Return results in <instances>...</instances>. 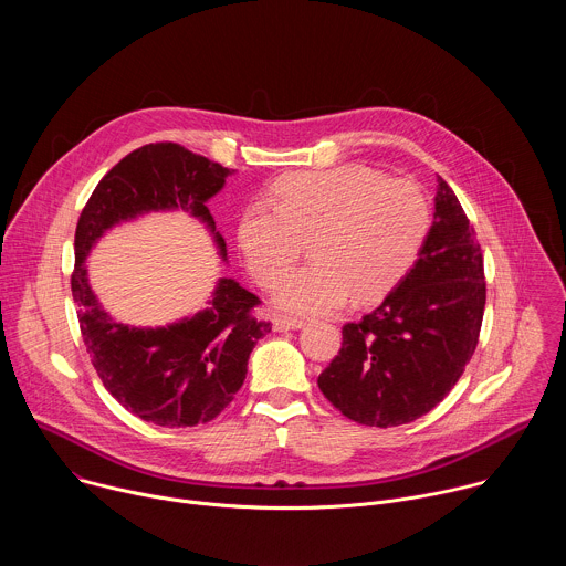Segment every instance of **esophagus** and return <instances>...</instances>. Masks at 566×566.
I'll return each mask as SVG.
<instances>
[{
  "label": "esophagus",
  "instance_id": "esophagus-1",
  "mask_svg": "<svg viewBox=\"0 0 566 566\" xmlns=\"http://www.w3.org/2000/svg\"><path fill=\"white\" fill-rule=\"evenodd\" d=\"M304 319L297 317H289V315H275L273 317V329L275 332H293V329H302Z\"/></svg>",
  "mask_w": 566,
  "mask_h": 566
}]
</instances>
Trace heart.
Instances as JSON below:
<instances>
[{"instance_id":"1","label":"heart","mask_w":566,"mask_h":566,"mask_svg":"<svg viewBox=\"0 0 566 566\" xmlns=\"http://www.w3.org/2000/svg\"><path fill=\"white\" fill-rule=\"evenodd\" d=\"M432 223L430 201L408 179L367 166H338L277 179L271 201L239 219V247L258 284L273 289L310 239L312 264L287 276L275 300L302 315L371 302L417 262Z\"/></svg>"}]
</instances>
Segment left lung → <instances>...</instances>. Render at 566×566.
<instances>
[{
    "mask_svg": "<svg viewBox=\"0 0 566 566\" xmlns=\"http://www.w3.org/2000/svg\"><path fill=\"white\" fill-rule=\"evenodd\" d=\"M483 255L452 188L439 177L434 221L417 264L358 322L317 376L336 410L360 426L412 423L441 402L472 358L483 306Z\"/></svg>",
    "mask_w": 566,
    "mask_h": 566,
    "instance_id": "1",
    "label": "left lung"
}]
</instances>
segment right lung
<instances>
[{
    "mask_svg": "<svg viewBox=\"0 0 566 566\" xmlns=\"http://www.w3.org/2000/svg\"><path fill=\"white\" fill-rule=\"evenodd\" d=\"M228 175V168L179 143H149L118 160L77 219L71 293L80 334L105 389L154 426L192 428L228 406L244 385L253 347L271 332V322L255 315L262 300L234 280H219L208 306L192 317L160 329H134L101 308L85 258L107 228L149 210H188L214 232L206 201ZM214 237L226 255L221 234Z\"/></svg>",
    "mask_w": 566,
    "mask_h": 566,
    "instance_id": "right-lung-1",
    "label": "right lung"
}]
</instances>
